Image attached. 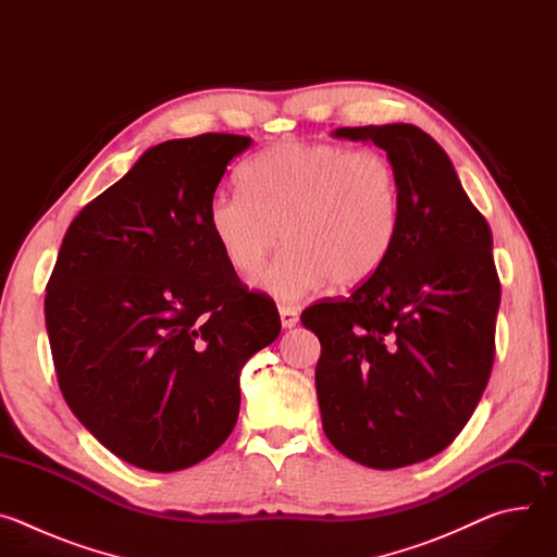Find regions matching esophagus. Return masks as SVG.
Segmentation results:
<instances>
[{"label": "esophagus", "mask_w": 557, "mask_h": 557, "mask_svg": "<svg viewBox=\"0 0 557 557\" xmlns=\"http://www.w3.org/2000/svg\"><path fill=\"white\" fill-rule=\"evenodd\" d=\"M280 322H282V326H284V329H293V326H297V322H299V314H297V310H295V308H290V306H280Z\"/></svg>", "instance_id": "1"}]
</instances>
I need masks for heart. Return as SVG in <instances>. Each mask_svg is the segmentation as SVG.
I'll return each instance as SVG.
<instances>
[{
  "instance_id": "heart-1",
  "label": "heart",
  "mask_w": 557,
  "mask_h": 557,
  "mask_svg": "<svg viewBox=\"0 0 557 557\" xmlns=\"http://www.w3.org/2000/svg\"><path fill=\"white\" fill-rule=\"evenodd\" d=\"M243 191H215L207 207L213 240L243 275L275 299L297 301L331 282L352 288L387 260L399 233V176L374 149L282 143L243 168Z\"/></svg>"
}]
</instances>
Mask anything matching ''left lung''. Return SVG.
<instances>
[{
	"mask_svg": "<svg viewBox=\"0 0 557 557\" xmlns=\"http://www.w3.org/2000/svg\"><path fill=\"white\" fill-rule=\"evenodd\" d=\"M333 136L385 149L399 176V233L370 280L308 306L301 324L322 344L314 385L329 441L355 462L396 469L443 451L490 381L500 306L492 228L421 127Z\"/></svg>",
	"mask_w": 557,
	"mask_h": 557,
	"instance_id": "left-lung-1",
	"label": "left lung"
}]
</instances>
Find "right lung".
Returning <instances> with one entry per match:
<instances>
[{"label":"right lung","instance_id":"add662e5","mask_svg":"<svg viewBox=\"0 0 557 557\" xmlns=\"http://www.w3.org/2000/svg\"><path fill=\"white\" fill-rule=\"evenodd\" d=\"M249 136L149 147L78 213L46 286V331L72 414L147 471L205 460L240 412V370L282 331L237 280L207 207Z\"/></svg>","mask_w":557,"mask_h":557}]
</instances>
